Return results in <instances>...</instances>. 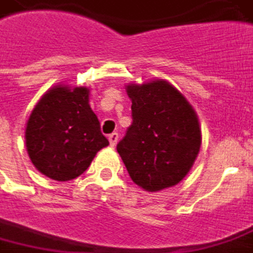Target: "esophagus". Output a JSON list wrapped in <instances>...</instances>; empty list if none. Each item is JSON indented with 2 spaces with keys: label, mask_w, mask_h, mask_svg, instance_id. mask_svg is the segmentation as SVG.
Instances as JSON below:
<instances>
[{
  "label": "esophagus",
  "mask_w": 253,
  "mask_h": 253,
  "mask_svg": "<svg viewBox=\"0 0 253 253\" xmlns=\"http://www.w3.org/2000/svg\"><path fill=\"white\" fill-rule=\"evenodd\" d=\"M108 140H110V145H111V146H115L117 142H118V133H117V132H113L111 135H108Z\"/></svg>",
  "instance_id": "1"
}]
</instances>
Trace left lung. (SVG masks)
I'll use <instances>...</instances> for the list:
<instances>
[{
  "mask_svg": "<svg viewBox=\"0 0 253 253\" xmlns=\"http://www.w3.org/2000/svg\"><path fill=\"white\" fill-rule=\"evenodd\" d=\"M132 124L117 145L130 179L149 192L177 185L201 149L194 108L166 81L126 87Z\"/></svg>",
  "mask_w": 253,
  "mask_h": 253,
  "instance_id": "1",
  "label": "left lung"
}]
</instances>
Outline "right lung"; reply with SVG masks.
Wrapping results in <instances>:
<instances>
[{
    "label": "right lung",
    "mask_w": 253,
    "mask_h": 253,
    "mask_svg": "<svg viewBox=\"0 0 253 253\" xmlns=\"http://www.w3.org/2000/svg\"><path fill=\"white\" fill-rule=\"evenodd\" d=\"M26 149L35 167L55 181L79 177L108 145L89 106V89L57 86L45 93L26 125Z\"/></svg>",
    "instance_id": "1"
}]
</instances>
